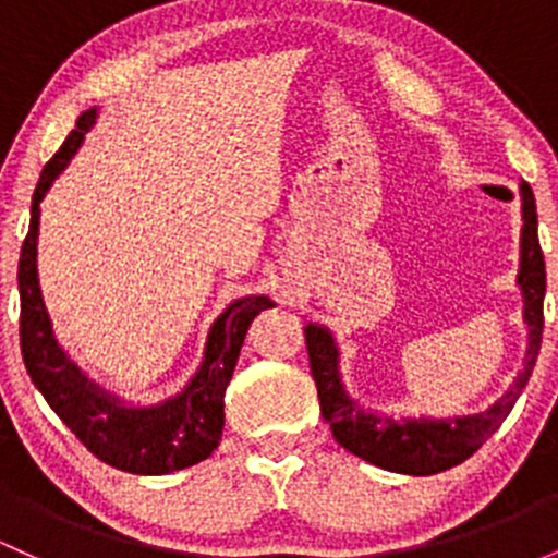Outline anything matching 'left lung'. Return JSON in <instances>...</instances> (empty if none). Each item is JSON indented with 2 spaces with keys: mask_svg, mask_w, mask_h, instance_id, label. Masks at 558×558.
<instances>
[{
  "mask_svg": "<svg viewBox=\"0 0 558 558\" xmlns=\"http://www.w3.org/2000/svg\"><path fill=\"white\" fill-rule=\"evenodd\" d=\"M521 209H524V229H521V268L519 287L524 295V322L530 327V349H526L524 373L517 377L506 397L497 399L487 412L463 417H380L362 410L345 397L338 373V349L332 335L325 327L308 325L305 349H308L311 375L316 380L322 417L332 428L338 445H343L356 458L367 460L377 469L410 473V476H430L452 469L471 458L489 436L500 428L508 412L517 404L519 393L530 380L532 367L537 362L543 340V298H545V260L537 239V207L535 194L526 183H521Z\"/></svg>",
  "mask_w": 558,
  "mask_h": 558,
  "instance_id": "left-lung-1",
  "label": "left lung"
}]
</instances>
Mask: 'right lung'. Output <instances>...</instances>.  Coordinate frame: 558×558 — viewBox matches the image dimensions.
<instances>
[{
	"mask_svg": "<svg viewBox=\"0 0 558 558\" xmlns=\"http://www.w3.org/2000/svg\"><path fill=\"white\" fill-rule=\"evenodd\" d=\"M95 109L76 119V128L65 137L56 157L41 170L32 199V223L23 239L21 263H17V290H21V353L34 386L45 397L71 434L89 452L119 471L161 476L189 469L213 454L223 434V397L250 322L271 301L250 295L231 303L215 319L207 335L205 362L191 377L183 393L154 407H124L117 397L89 383L71 364L52 338L50 316L41 303L37 279V236H39V202L50 191L52 181L65 170L76 148L82 146L89 128L95 124Z\"/></svg>",
	"mask_w": 558,
	"mask_h": 558,
	"instance_id": "right-lung-1",
	"label": "right lung"
}]
</instances>
